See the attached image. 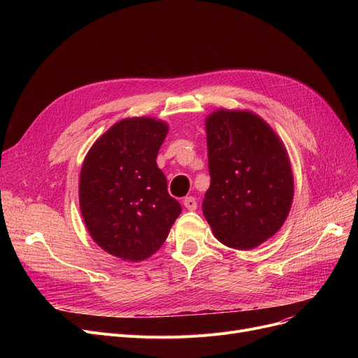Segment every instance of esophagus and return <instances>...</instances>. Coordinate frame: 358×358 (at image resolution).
I'll use <instances>...</instances> for the list:
<instances>
[{"label": "esophagus", "instance_id": "esophagus-1", "mask_svg": "<svg viewBox=\"0 0 358 358\" xmlns=\"http://www.w3.org/2000/svg\"><path fill=\"white\" fill-rule=\"evenodd\" d=\"M184 206H185V209H189V210H196L197 209V200L194 199V197H185L184 199Z\"/></svg>", "mask_w": 358, "mask_h": 358}]
</instances>
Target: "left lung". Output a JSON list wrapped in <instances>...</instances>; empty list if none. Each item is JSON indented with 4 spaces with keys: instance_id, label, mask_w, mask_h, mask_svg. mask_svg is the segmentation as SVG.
<instances>
[{
    "instance_id": "obj_1",
    "label": "left lung",
    "mask_w": 358,
    "mask_h": 358,
    "mask_svg": "<svg viewBox=\"0 0 358 358\" xmlns=\"http://www.w3.org/2000/svg\"><path fill=\"white\" fill-rule=\"evenodd\" d=\"M206 134L210 187L203 215L223 245L252 250L283 227L290 212L287 150L251 111L216 110L206 119Z\"/></svg>"
}]
</instances>
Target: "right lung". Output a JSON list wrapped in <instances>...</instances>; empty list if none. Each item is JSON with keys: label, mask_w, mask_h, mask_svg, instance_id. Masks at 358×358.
<instances>
[{"label": "right lung", "mask_w": 358, "mask_h": 358, "mask_svg": "<svg viewBox=\"0 0 358 358\" xmlns=\"http://www.w3.org/2000/svg\"><path fill=\"white\" fill-rule=\"evenodd\" d=\"M166 134L168 124L161 120H120L91 146L81 168L85 227L101 250L124 261L157 252L181 213L157 165Z\"/></svg>", "instance_id": "add662e5"}]
</instances>
